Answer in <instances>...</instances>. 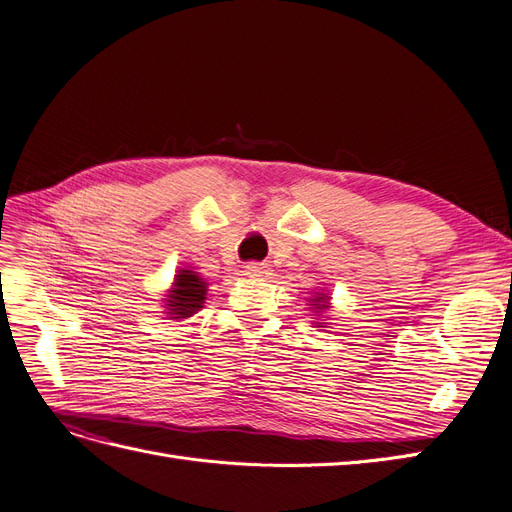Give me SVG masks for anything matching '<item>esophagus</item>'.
Segmentation results:
<instances>
[{"label": "esophagus", "mask_w": 512, "mask_h": 512, "mask_svg": "<svg viewBox=\"0 0 512 512\" xmlns=\"http://www.w3.org/2000/svg\"><path fill=\"white\" fill-rule=\"evenodd\" d=\"M245 275L267 277V275H271V269L267 265H260V262H250V265H245Z\"/></svg>", "instance_id": "34e87169"}]
</instances>
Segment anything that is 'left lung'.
Instances as JSON below:
<instances>
[{"label": "left lung", "mask_w": 512, "mask_h": 512, "mask_svg": "<svg viewBox=\"0 0 512 512\" xmlns=\"http://www.w3.org/2000/svg\"><path fill=\"white\" fill-rule=\"evenodd\" d=\"M329 301H331V297H327L324 292H318L316 299H312V307L316 309V312H324V309H329Z\"/></svg>", "instance_id": "obj_1"}]
</instances>
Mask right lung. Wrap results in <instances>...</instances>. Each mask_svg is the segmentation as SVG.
<instances>
[{
	"label": "right lung",
	"mask_w": 512,
	"mask_h": 512,
	"mask_svg": "<svg viewBox=\"0 0 512 512\" xmlns=\"http://www.w3.org/2000/svg\"><path fill=\"white\" fill-rule=\"evenodd\" d=\"M207 297V282L192 269H179L175 284L166 294V314L170 318H190L203 307Z\"/></svg>",
	"instance_id": "1"
}]
</instances>
